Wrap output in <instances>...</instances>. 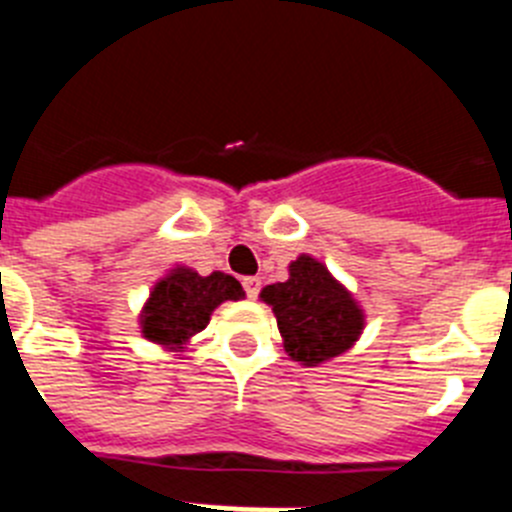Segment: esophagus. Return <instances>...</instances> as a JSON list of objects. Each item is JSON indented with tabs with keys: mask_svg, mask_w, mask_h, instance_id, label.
I'll return each mask as SVG.
<instances>
[{
	"mask_svg": "<svg viewBox=\"0 0 512 512\" xmlns=\"http://www.w3.org/2000/svg\"><path fill=\"white\" fill-rule=\"evenodd\" d=\"M243 289H246V295L251 297V300H256L261 292V279L259 277H246L243 279Z\"/></svg>",
	"mask_w": 512,
	"mask_h": 512,
	"instance_id": "34e87169",
	"label": "esophagus"
}]
</instances>
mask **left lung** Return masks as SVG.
Segmentation results:
<instances>
[{"label":"left lung","mask_w":512,"mask_h":512,"mask_svg":"<svg viewBox=\"0 0 512 512\" xmlns=\"http://www.w3.org/2000/svg\"><path fill=\"white\" fill-rule=\"evenodd\" d=\"M261 300L277 315L284 351L305 366L343 354L364 328L354 297L312 256L292 261L287 282L261 289Z\"/></svg>","instance_id":"left-lung-1"}]
</instances>
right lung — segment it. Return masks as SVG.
Instances as JSON below:
<instances>
[{
  "label": "right lung",
  "mask_w": 512,
  "mask_h": 512,
  "mask_svg": "<svg viewBox=\"0 0 512 512\" xmlns=\"http://www.w3.org/2000/svg\"><path fill=\"white\" fill-rule=\"evenodd\" d=\"M246 295L238 279L223 271L200 277L192 269H174L153 287L151 300L143 307V336L161 346H182L200 333L220 302L241 300Z\"/></svg>",
  "instance_id": "add662e5"
}]
</instances>
